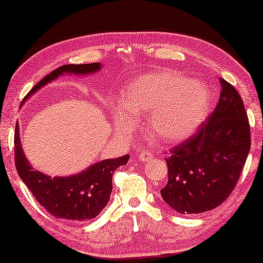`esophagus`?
I'll return each instance as SVG.
<instances>
[{
	"instance_id": "1",
	"label": "esophagus",
	"mask_w": 263,
	"mask_h": 263,
	"mask_svg": "<svg viewBox=\"0 0 263 263\" xmlns=\"http://www.w3.org/2000/svg\"><path fill=\"white\" fill-rule=\"evenodd\" d=\"M151 156H153V154L151 153H149V151H140L139 153V155H138V158H139V161H142V162H146V161H149L150 158H151Z\"/></svg>"
}]
</instances>
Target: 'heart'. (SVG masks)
<instances>
[{
  "label": "heart",
  "mask_w": 263,
  "mask_h": 263,
  "mask_svg": "<svg viewBox=\"0 0 263 263\" xmlns=\"http://www.w3.org/2000/svg\"><path fill=\"white\" fill-rule=\"evenodd\" d=\"M209 91L205 83L188 80L172 70H162L136 79L121 100L124 112L114 120L130 130L132 117H147V132L162 144H176L188 138L204 119Z\"/></svg>",
  "instance_id": "heart-1"
}]
</instances>
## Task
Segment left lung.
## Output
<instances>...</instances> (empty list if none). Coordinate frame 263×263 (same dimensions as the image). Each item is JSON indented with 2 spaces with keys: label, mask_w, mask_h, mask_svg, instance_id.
<instances>
[{
  "label": "left lung",
  "mask_w": 263,
  "mask_h": 263,
  "mask_svg": "<svg viewBox=\"0 0 263 263\" xmlns=\"http://www.w3.org/2000/svg\"><path fill=\"white\" fill-rule=\"evenodd\" d=\"M217 106L190 138L165 157L167 204L183 214L211 211L232 193L250 150V125L238 91L220 79Z\"/></svg>",
  "instance_id": "1"
}]
</instances>
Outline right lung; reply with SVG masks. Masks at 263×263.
Wrapping results in <instances>:
<instances>
[{
	"instance_id": "obj_1",
	"label": "right lung",
	"mask_w": 263,
	"mask_h": 263,
	"mask_svg": "<svg viewBox=\"0 0 263 263\" xmlns=\"http://www.w3.org/2000/svg\"><path fill=\"white\" fill-rule=\"evenodd\" d=\"M101 68L100 63L90 64H65L53 70L39 81L22 102L44 84L57 79L62 73H93ZM14 155L17 174L38 202L53 217L61 219L84 221L95 218L108 204L113 190L112 176L117 168L127 163L128 155L105 160L90 165L84 172L72 176L51 177L33 169L21 147L17 121L14 136Z\"/></svg>"
}]
</instances>
